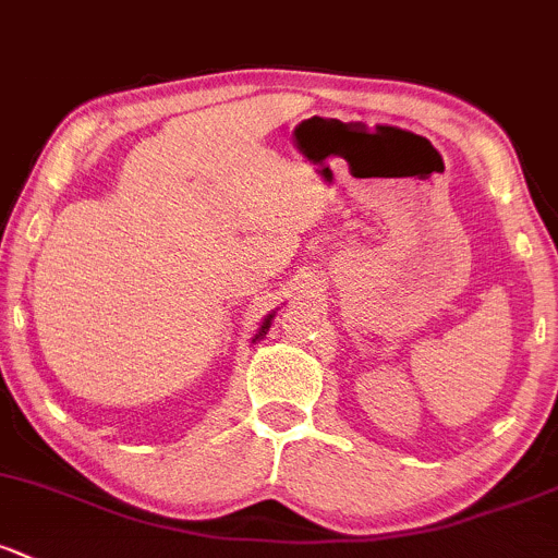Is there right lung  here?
<instances>
[{"label": "right lung", "instance_id": "1", "mask_svg": "<svg viewBox=\"0 0 558 558\" xmlns=\"http://www.w3.org/2000/svg\"><path fill=\"white\" fill-rule=\"evenodd\" d=\"M269 320H272V315H269V318H267V320H264V326H262V331H259V337H262V333H267V328H269Z\"/></svg>", "mask_w": 558, "mask_h": 558}]
</instances>
